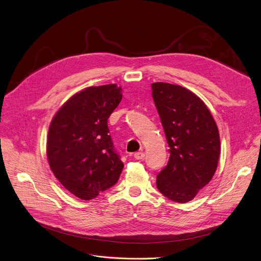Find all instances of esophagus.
I'll use <instances>...</instances> for the list:
<instances>
[{
    "instance_id": "1",
    "label": "esophagus",
    "mask_w": 261,
    "mask_h": 261,
    "mask_svg": "<svg viewBox=\"0 0 261 261\" xmlns=\"http://www.w3.org/2000/svg\"><path fill=\"white\" fill-rule=\"evenodd\" d=\"M134 158L136 160H142L144 158V154L142 152H137L134 154Z\"/></svg>"
}]
</instances>
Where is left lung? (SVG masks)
<instances>
[{
    "label": "left lung",
    "instance_id": "left-lung-1",
    "mask_svg": "<svg viewBox=\"0 0 261 261\" xmlns=\"http://www.w3.org/2000/svg\"><path fill=\"white\" fill-rule=\"evenodd\" d=\"M152 90L170 153L157 188L172 201L188 202L217 170L219 130L205 103L190 90L167 83H154Z\"/></svg>",
    "mask_w": 261,
    "mask_h": 261
}]
</instances>
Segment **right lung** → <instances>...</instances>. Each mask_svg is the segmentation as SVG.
<instances>
[{"instance_id": "obj_1", "label": "right lung", "mask_w": 261, "mask_h": 261, "mask_svg": "<svg viewBox=\"0 0 261 261\" xmlns=\"http://www.w3.org/2000/svg\"><path fill=\"white\" fill-rule=\"evenodd\" d=\"M122 97L116 84L86 88L71 96L50 122L48 164L80 199L91 200L119 180L124 164L114 150L107 120Z\"/></svg>"}]
</instances>
